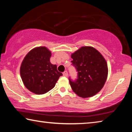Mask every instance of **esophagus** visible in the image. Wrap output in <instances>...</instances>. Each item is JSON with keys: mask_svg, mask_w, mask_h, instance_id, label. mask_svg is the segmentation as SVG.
<instances>
[{"mask_svg": "<svg viewBox=\"0 0 132 132\" xmlns=\"http://www.w3.org/2000/svg\"><path fill=\"white\" fill-rule=\"evenodd\" d=\"M63 75L64 77L68 76V72H67V71H64V72H63Z\"/></svg>", "mask_w": 132, "mask_h": 132, "instance_id": "esophagus-1", "label": "esophagus"}]
</instances>
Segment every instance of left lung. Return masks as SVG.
Returning a JSON list of instances; mask_svg holds the SVG:
<instances>
[{"mask_svg":"<svg viewBox=\"0 0 132 132\" xmlns=\"http://www.w3.org/2000/svg\"><path fill=\"white\" fill-rule=\"evenodd\" d=\"M71 57V64L77 71L76 79L69 78L73 91L82 98L95 95L103 87L108 76V66L104 57L91 46H82Z\"/></svg>","mask_w":132,"mask_h":132,"instance_id":"left-lung-1","label":"left lung"}]
</instances>
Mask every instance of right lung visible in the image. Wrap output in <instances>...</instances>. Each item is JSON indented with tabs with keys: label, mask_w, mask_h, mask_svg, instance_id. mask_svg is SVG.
Returning <instances> with one entry per match:
<instances>
[{
	"label": "right lung",
	"mask_w": 132,
	"mask_h": 132,
	"mask_svg": "<svg viewBox=\"0 0 132 132\" xmlns=\"http://www.w3.org/2000/svg\"><path fill=\"white\" fill-rule=\"evenodd\" d=\"M51 52L46 47H38L30 51L24 57L20 68V75L24 86L36 94H43L54 87L62 76L57 66L50 62Z\"/></svg>",
	"instance_id": "1"
}]
</instances>
